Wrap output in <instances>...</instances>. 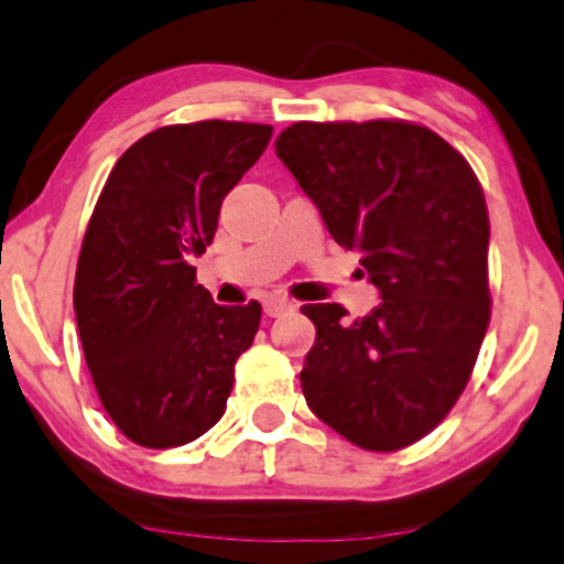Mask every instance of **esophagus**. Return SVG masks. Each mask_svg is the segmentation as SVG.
Instances as JSON below:
<instances>
[{
    "label": "esophagus",
    "mask_w": 564,
    "mask_h": 564,
    "mask_svg": "<svg viewBox=\"0 0 564 564\" xmlns=\"http://www.w3.org/2000/svg\"><path fill=\"white\" fill-rule=\"evenodd\" d=\"M293 308H295L293 301L282 299V295H271V299L263 301V312L269 314V317H280V314L293 312Z\"/></svg>",
    "instance_id": "obj_1"
}]
</instances>
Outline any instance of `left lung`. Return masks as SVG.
Instances as JSON below:
<instances>
[{"mask_svg": "<svg viewBox=\"0 0 564 564\" xmlns=\"http://www.w3.org/2000/svg\"><path fill=\"white\" fill-rule=\"evenodd\" d=\"M276 155L381 293L355 323L338 304L301 308L317 328L301 371L308 409L360 449L411 446L463 395L489 325L481 185L409 120H301Z\"/></svg>", "mask_w": 564, "mask_h": 564, "instance_id": "left-lung-1", "label": "left lung"}]
</instances>
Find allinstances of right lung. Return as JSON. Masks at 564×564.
Here are the masks:
<instances>
[{
	"mask_svg": "<svg viewBox=\"0 0 564 564\" xmlns=\"http://www.w3.org/2000/svg\"><path fill=\"white\" fill-rule=\"evenodd\" d=\"M271 131L163 126L131 144L101 187L77 260V330L101 405L139 446L191 444L226 411L260 304L217 306L191 258L207 252L223 198Z\"/></svg>",
	"mask_w": 564,
	"mask_h": 564,
	"instance_id": "1",
	"label": "right lung"
}]
</instances>
